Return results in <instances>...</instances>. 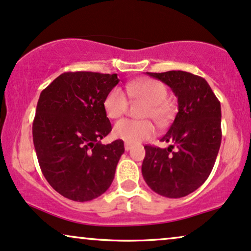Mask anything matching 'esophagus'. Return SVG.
I'll return each instance as SVG.
<instances>
[{
  "label": "esophagus",
  "instance_id": "obj_1",
  "mask_svg": "<svg viewBox=\"0 0 251 251\" xmlns=\"http://www.w3.org/2000/svg\"><path fill=\"white\" fill-rule=\"evenodd\" d=\"M124 147H125V151H129V149L132 148V145L128 144V142H125V145H124Z\"/></svg>",
  "mask_w": 251,
  "mask_h": 251
}]
</instances>
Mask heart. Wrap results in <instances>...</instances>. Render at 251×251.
Listing matches in <instances>:
<instances>
[{
  "label": "heart",
  "instance_id": "b5f03b06",
  "mask_svg": "<svg viewBox=\"0 0 251 251\" xmlns=\"http://www.w3.org/2000/svg\"><path fill=\"white\" fill-rule=\"evenodd\" d=\"M126 93L132 100L145 103L140 113L142 118H151L158 124L166 123L169 118L170 107L166 102L168 90L160 81L151 78L131 81L126 84ZM103 106L109 118H119L127 110V97L122 89L115 87L106 94ZM113 134L128 144H138L151 138L155 134V127L149 119H122L116 123Z\"/></svg>",
  "mask_w": 251,
  "mask_h": 251
}]
</instances>
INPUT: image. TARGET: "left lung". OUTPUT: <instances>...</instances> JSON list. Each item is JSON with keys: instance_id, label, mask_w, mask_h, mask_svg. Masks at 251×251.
Instances as JSON below:
<instances>
[{"instance_id": "8db88e82", "label": "left lung", "mask_w": 251, "mask_h": 251, "mask_svg": "<svg viewBox=\"0 0 251 251\" xmlns=\"http://www.w3.org/2000/svg\"><path fill=\"white\" fill-rule=\"evenodd\" d=\"M169 85L178 100V112L161 141L168 148L146 145L141 171L158 195L180 198L210 176L221 145L220 102L205 78L191 73H147Z\"/></svg>"}]
</instances>
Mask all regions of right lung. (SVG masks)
Returning <instances> with one entry per match:
<instances>
[{"label":"right lung","instance_id":"1","mask_svg":"<svg viewBox=\"0 0 251 251\" xmlns=\"http://www.w3.org/2000/svg\"><path fill=\"white\" fill-rule=\"evenodd\" d=\"M117 74L63 73L41 91L32 125L41 173L60 195L89 201L110 188L125 151L123 140L103 145L111 132L104 111Z\"/></svg>","mask_w":251,"mask_h":251}]
</instances>
